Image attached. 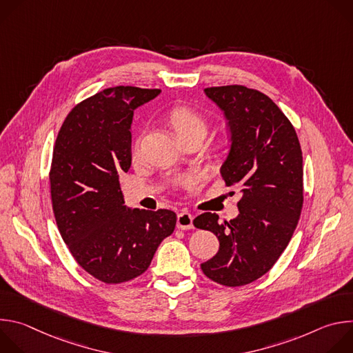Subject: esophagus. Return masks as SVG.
<instances>
[{"label":"esophagus","instance_id":"1","mask_svg":"<svg viewBox=\"0 0 353 353\" xmlns=\"http://www.w3.org/2000/svg\"><path fill=\"white\" fill-rule=\"evenodd\" d=\"M192 215L187 211H183L177 215V229L181 230H187V229H192Z\"/></svg>","mask_w":353,"mask_h":353}]
</instances>
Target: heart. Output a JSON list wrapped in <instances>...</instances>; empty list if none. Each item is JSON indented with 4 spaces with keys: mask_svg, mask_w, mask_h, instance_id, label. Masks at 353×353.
<instances>
[{
    "mask_svg": "<svg viewBox=\"0 0 353 353\" xmlns=\"http://www.w3.org/2000/svg\"><path fill=\"white\" fill-rule=\"evenodd\" d=\"M169 121L179 138H184L195 132H203V134L207 132L205 119L196 110L188 106H177L172 109L169 113ZM198 183H199V176L195 173L184 174L176 180V185L185 190L194 188Z\"/></svg>",
    "mask_w": 353,
    "mask_h": 353,
    "instance_id": "b5f03b06",
    "label": "heart"
}]
</instances>
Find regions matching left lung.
<instances>
[{"label":"left lung","mask_w":353,"mask_h":353,"mask_svg":"<svg viewBox=\"0 0 353 353\" xmlns=\"http://www.w3.org/2000/svg\"><path fill=\"white\" fill-rule=\"evenodd\" d=\"M205 93L230 130L222 179L243 195L229 222L211 212L194 219L219 240V251L201 270L216 283L243 286L267 274L292 239L303 207V158L292 123L267 94L243 85Z\"/></svg>","instance_id":"1"}]
</instances>
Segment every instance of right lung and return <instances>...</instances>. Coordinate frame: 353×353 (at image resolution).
Returning a JSON list of instances; mask_svg holds the SVG:
<instances>
[{
    "mask_svg": "<svg viewBox=\"0 0 353 353\" xmlns=\"http://www.w3.org/2000/svg\"><path fill=\"white\" fill-rule=\"evenodd\" d=\"M159 93L105 89L78 103L57 135L50 169L56 222L75 261L105 283L143 274L176 228L170 210L127 208L119 181L131 166L134 110Z\"/></svg>",
    "mask_w": 353,
    "mask_h": 353,
    "instance_id": "1",
    "label": "right lung"
}]
</instances>
